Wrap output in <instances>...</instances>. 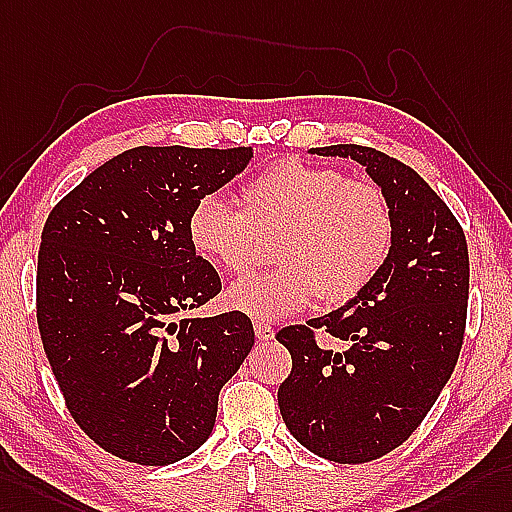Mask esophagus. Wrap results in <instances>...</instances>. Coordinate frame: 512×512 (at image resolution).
Wrapping results in <instances>:
<instances>
[{
  "instance_id": "obj_1",
  "label": "esophagus",
  "mask_w": 512,
  "mask_h": 512,
  "mask_svg": "<svg viewBox=\"0 0 512 512\" xmlns=\"http://www.w3.org/2000/svg\"><path fill=\"white\" fill-rule=\"evenodd\" d=\"M254 332H256V336L260 341H271L273 336H276V330H273V326L271 323H267V321H254Z\"/></svg>"
}]
</instances>
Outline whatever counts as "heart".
I'll return each mask as SVG.
<instances>
[{"instance_id":"heart-1","label":"heart","mask_w":512,"mask_h":512,"mask_svg":"<svg viewBox=\"0 0 512 512\" xmlns=\"http://www.w3.org/2000/svg\"><path fill=\"white\" fill-rule=\"evenodd\" d=\"M241 204L199 197L186 228L197 254L236 276L258 263L263 241L276 239L280 265L228 291V304L256 319L291 315L317 297L326 306L352 302L378 276L393 243V210L378 184L299 158L260 171L245 184Z\"/></svg>"}]
</instances>
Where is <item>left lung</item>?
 Returning a JSON list of instances; mask_svg holds the SVG:
<instances>
[{
  "label": "left lung",
  "mask_w": 512,
  "mask_h": 512,
  "mask_svg": "<svg viewBox=\"0 0 512 512\" xmlns=\"http://www.w3.org/2000/svg\"><path fill=\"white\" fill-rule=\"evenodd\" d=\"M367 167L393 210V243L378 276L339 310L284 326L293 367L280 413L313 454L369 463L400 447L426 419L463 347L469 299L465 232L415 169L365 145L310 149ZM328 335L339 351L318 345Z\"/></svg>",
  "instance_id": "left-lung-1"
}]
</instances>
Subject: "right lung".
Listing matches in <instances>:
<instances>
[{
    "instance_id": "right-lung-1",
    "label": "right lung",
    "mask_w": 512,
    "mask_h": 512,
    "mask_svg": "<svg viewBox=\"0 0 512 512\" xmlns=\"http://www.w3.org/2000/svg\"><path fill=\"white\" fill-rule=\"evenodd\" d=\"M252 156L134 147L47 215L36 267L43 350L73 421L128 463L193 454L213 432L221 386L252 350V319L239 310L184 319L221 291L189 239L191 210Z\"/></svg>"
}]
</instances>
